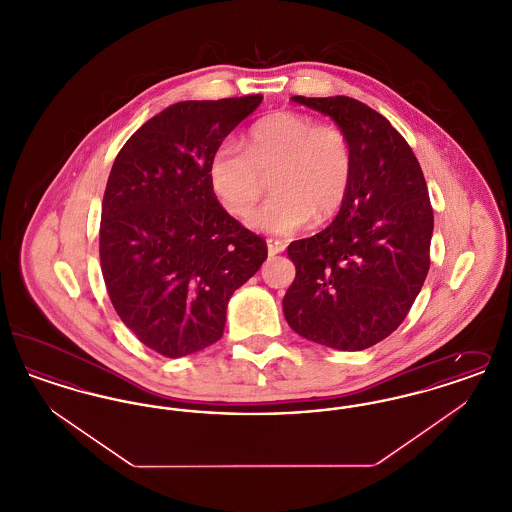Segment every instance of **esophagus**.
<instances>
[{
    "instance_id": "34e87169",
    "label": "esophagus",
    "mask_w": 512,
    "mask_h": 512,
    "mask_svg": "<svg viewBox=\"0 0 512 512\" xmlns=\"http://www.w3.org/2000/svg\"><path fill=\"white\" fill-rule=\"evenodd\" d=\"M268 255L274 257L278 253H282L286 249V244L282 240H274V238H268L267 240Z\"/></svg>"
}]
</instances>
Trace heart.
Listing matches in <instances>:
<instances>
[{
  "label": "heart",
  "mask_w": 512,
  "mask_h": 512,
  "mask_svg": "<svg viewBox=\"0 0 512 512\" xmlns=\"http://www.w3.org/2000/svg\"><path fill=\"white\" fill-rule=\"evenodd\" d=\"M272 174L276 194L255 209L253 230L290 236L315 217H334L353 174V153L345 132L295 111H278L257 122L244 147L224 140L209 161V182L222 207L245 217L265 192Z\"/></svg>",
  "instance_id": "1"
}]
</instances>
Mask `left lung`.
Masks as SVG:
<instances>
[{"label": "left lung", "instance_id": "1", "mask_svg": "<svg viewBox=\"0 0 512 512\" xmlns=\"http://www.w3.org/2000/svg\"><path fill=\"white\" fill-rule=\"evenodd\" d=\"M292 99L345 132L353 174L334 222L288 245L295 280L284 317L307 340L361 351L397 330L426 280L434 232L428 186L405 138L365 103Z\"/></svg>", "mask_w": 512, "mask_h": 512}]
</instances>
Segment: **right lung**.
I'll return each instance as SVG.
<instances>
[{
  "label": "right lung",
  "instance_id": "1",
  "mask_svg": "<svg viewBox=\"0 0 512 512\" xmlns=\"http://www.w3.org/2000/svg\"><path fill=\"white\" fill-rule=\"evenodd\" d=\"M261 101L174 103L113 163L99 226L103 280L126 328L163 357L219 341L232 293L267 259V242L222 209L209 182L215 149Z\"/></svg>",
  "mask_w": 512,
  "mask_h": 512
}]
</instances>
